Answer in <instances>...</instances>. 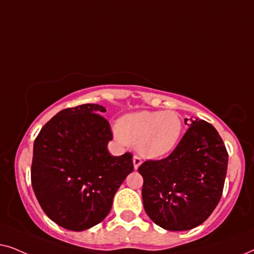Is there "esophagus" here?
Here are the masks:
<instances>
[{
    "label": "esophagus",
    "instance_id": "obj_1",
    "mask_svg": "<svg viewBox=\"0 0 254 254\" xmlns=\"http://www.w3.org/2000/svg\"><path fill=\"white\" fill-rule=\"evenodd\" d=\"M133 164H134V169L137 170L138 166H140L142 164V159L138 157V156L135 155L133 157Z\"/></svg>",
    "mask_w": 254,
    "mask_h": 254
}]
</instances>
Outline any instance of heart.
<instances>
[{
    "label": "heart",
    "instance_id": "obj_1",
    "mask_svg": "<svg viewBox=\"0 0 254 254\" xmlns=\"http://www.w3.org/2000/svg\"><path fill=\"white\" fill-rule=\"evenodd\" d=\"M183 131V123L173 111H141L129 113L118 123L117 137L136 145L140 154L159 158L175 150Z\"/></svg>",
    "mask_w": 254,
    "mask_h": 254
}]
</instances>
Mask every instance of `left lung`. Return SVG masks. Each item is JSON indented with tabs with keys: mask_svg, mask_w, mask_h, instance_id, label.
<instances>
[{
	"mask_svg": "<svg viewBox=\"0 0 254 254\" xmlns=\"http://www.w3.org/2000/svg\"><path fill=\"white\" fill-rule=\"evenodd\" d=\"M185 125L189 129L168 157L138 168L145 213L171 231L202 224L216 208L227 176L228 151L213 125L197 119Z\"/></svg>",
	"mask_w": 254,
	"mask_h": 254,
	"instance_id": "left-lung-1",
	"label": "left lung"
}]
</instances>
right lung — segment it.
<instances>
[{
	"label": "right lung",
	"mask_w": 254,
	"mask_h": 254,
	"mask_svg": "<svg viewBox=\"0 0 254 254\" xmlns=\"http://www.w3.org/2000/svg\"><path fill=\"white\" fill-rule=\"evenodd\" d=\"M97 104L62 110L33 144L31 182L38 202L52 221L71 231L98 224L110 213L114 194L133 171L130 152L112 156L113 138Z\"/></svg>",
	"instance_id": "1"
}]
</instances>
